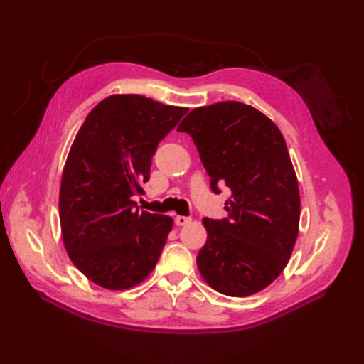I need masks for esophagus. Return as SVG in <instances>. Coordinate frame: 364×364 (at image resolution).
Wrapping results in <instances>:
<instances>
[{"label": "esophagus", "instance_id": "esophagus-1", "mask_svg": "<svg viewBox=\"0 0 364 364\" xmlns=\"http://www.w3.org/2000/svg\"><path fill=\"white\" fill-rule=\"evenodd\" d=\"M175 223H176L178 227L188 225V223H191V218H188V215H176V218H175Z\"/></svg>", "mask_w": 364, "mask_h": 364}]
</instances>
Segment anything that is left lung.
I'll list each match as a JSON object with an SVG mask.
<instances>
[{"label": "left lung", "mask_w": 364, "mask_h": 364, "mask_svg": "<svg viewBox=\"0 0 364 364\" xmlns=\"http://www.w3.org/2000/svg\"><path fill=\"white\" fill-rule=\"evenodd\" d=\"M178 129L194 141L214 194L231 191L227 218L203 219L200 274L225 296L259 292L283 272L299 235V184L280 129L239 102L197 107Z\"/></svg>", "instance_id": "8db88e82"}]
</instances>
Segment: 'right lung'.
Here are the masks:
<instances>
[{
  "instance_id": "obj_1",
  "label": "right lung",
  "mask_w": 364,
  "mask_h": 364,
  "mask_svg": "<svg viewBox=\"0 0 364 364\" xmlns=\"http://www.w3.org/2000/svg\"><path fill=\"white\" fill-rule=\"evenodd\" d=\"M188 107L111 95L84 120L65 162L59 214L65 250L89 280L128 289L156 266L172 218L139 213L159 142Z\"/></svg>"
}]
</instances>
